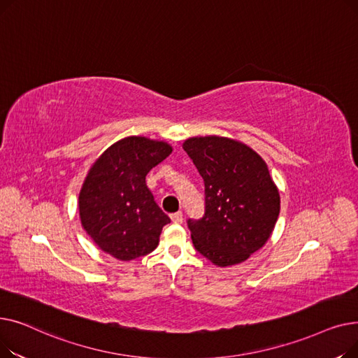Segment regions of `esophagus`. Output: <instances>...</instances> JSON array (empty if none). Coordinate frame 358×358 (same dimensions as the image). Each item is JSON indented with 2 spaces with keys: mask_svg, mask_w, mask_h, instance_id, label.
Returning a JSON list of instances; mask_svg holds the SVG:
<instances>
[{
  "mask_svg": "<svg viewBox=\"0 0 358 358\" xmlns=\"http://www.w3.org/2000/svg\"><path fill=\"white\" fill-rule=\"evenodd\" d=\"M171 220H173L174 223H182V213H181V212L173 213V215H171Z\"/></svg>",
  "mask_w": 358,
  "mask_h": 358,
  "instance_id": "esophagus-1",
  "label": "esophagus"
}]
</instances>
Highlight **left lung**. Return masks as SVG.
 Returning a JSON list of instances; mask_svg holds the SVG:
<instances>
[{
    "mask_svg": "<svg viewBox=\"0 0 358 358\" xmlns=\"http://www.w3.org/2000/svg\"><path fill=\"white\" fill-rule=\"evenodd\" d=\"M204 181L206 210L189 219L194 248L217 267L250 258L266 245L280 213V193L254 149L223 136L184 141Z\"/></svg>",
    "mask_w": 358,
    "mask_h": 358,
    "instance_id": "obj_1",
    "label": "left lung"
}]
</instances>
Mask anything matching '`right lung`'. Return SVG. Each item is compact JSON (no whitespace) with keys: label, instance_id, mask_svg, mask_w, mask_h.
Instances as JSON below:
<instances>
[{"label":"right lung","instance_id":"1","mask_svg":"<svg viewBox=\"0 0 358 358\" xmlns=\"http://www.w3.org/2000/svg\"><path fill=\"white\" fill-rule=\"evenodd\" d=\"M173 152L164 141L127 136L107 148L83 182V228L106 254L130 261L152 252L169 217L146 185V176Z\"/></svg>","mask_w":358,"mask_h":358}]
</instances>
